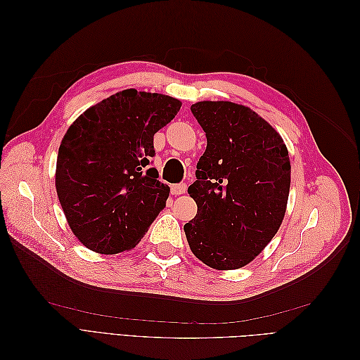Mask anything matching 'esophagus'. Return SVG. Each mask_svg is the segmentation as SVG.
<instances>
[{"instance_id":"obj_1","label":"esophagus","mask_w":360,"mask_h":360,"mask_svg":"<svg viewBox=\"0 0 360 360\" xmlns=\"http://www.w3.org/2000/svg\"><path fill=\"white\" fill-rule=\"evenodd\" d=\"M184 192H186V184H184V183L171 184V193L172 195H181Z\"/></svg>"}]
</instances>
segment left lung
I'll list each match as a JSON object with an SVG mask.
<instances>
[{
  "instance_id": "8db88e82",
  "label": "left lung",
  "mask_w": 360,
  "mask_h": 360,
  "mask_svg": "<svg viewBox=\"0 0 360 360\" xmlns=\"http://www.w3.org/2000/svg\"><path fill=\"white\" fill-rule=\"evenodd\" d=\"M191 111L207 138L188 192L198 205L184 225L193 255L217 270L250 263L278 233L290 192L281 135L250 108L198 102Z\"/></svg>"
}]
</instances>
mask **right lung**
Wrapping results in <instances>:
<instances>
[{
  "instance_id": "obj_1",
  "label": "right lung",
  "mask_w": 360,
  "mask_h": 360,
  "mask_svg": "<svg viewBox=\"0 0 360 360\" xmlns=\"http://www.w3.org/2000/svg\"><path fill=\"white\" fill-rule=\"evenodd\" d=\"M174 97L123 90L89 108L58 148L56 186L70 230L99 254L138 245L167 205L153 136L180 111Z\"/></svg>"
}]
</instances>
